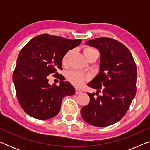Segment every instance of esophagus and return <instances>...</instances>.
<instances>
[{"mask_svg": "<svg viewBox=\"0 0 150 150\" xmlns=\"http://www.w3.org/2000/svg\"><path fill=\"white\" fill-rule=\"evenodd\" d=\"M82 91L81 90L78 89H76V94H79V93H81Z\"/></svg>", "mask_w": 150, "mask_h": 150, "instance_id": "34e87169", "label": "esophagus"}]
</instances>
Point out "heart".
Segmentation results:
<instances>
[{
  "mask_svg": "<svg viewBox=\"0 0 150 150\" xmlns=\"http://www.w3.org/2000/svg\"><path fill=\"white\" fill-rule=\"evenodd\" d=\"M83 52L84 54L85 55V57H87L92 52H97V50L93 48H91V47H87V48L84 49ZM71 53V51L69 50L68 52L65 53L64 56H63L62 59V63L63 65L67 64V61H68V59L69 56H70ZM89 75H86L85 74L78 71H71L68 72V74H67V80H68L71 83H72L73 85L76 86V87H80V86H81L88 79H89Z\"/></svg>",
  "mask_w": 150,
  "mask_h": 150,
  "instance_id": "b5f03b06",
  "label": "heart"
}]
</instances>
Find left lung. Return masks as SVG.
I'll return each instance as SVG.
<instances>
[{"instance_id":"obj_1","label":"left lung","mask_w":150,"mask_h":150,"mask_svg":"<svg viewBox=\"0 0 150 150\" xmlns=\"http://www.w3.org/2000/svg\"><path fill=\"white\" fill-rule=\"evenodd\" d=\"M100 51V72L88 83L103 94L87 93L90 101L82 107L81 116L93 126L115 124L125 115L136 94L137 71L130 50L118 41L108 38L93 39L85 43Z\"/></svg>"}]
</instances>
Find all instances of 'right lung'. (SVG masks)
<instances>
[{
    "instance_id": "add662e5",
    "label": "right lung",
    "mask_w": 150,
    "mask_h": 150,
    "mask_svg": "<svg viewBox=\"0 0 150 150\" xmlns=\"http://www.w3.org/2000/svg\"><path fill=\"white\" fill-rule=\"evenodd\" d=\"M81 40H69L59 36L42 34L31 39L20 50L17 59L13 81L18 100L24 111L32 117L48 120L56 116L65 96L75 93L69 82L50 85L48 75H58L63 69L65 53L81 44Z\"/></svg>"
}]
</instances>
